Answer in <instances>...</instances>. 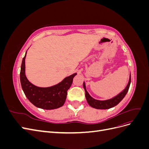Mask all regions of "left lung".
I'll return each instance as SVG.
<instances>
[{
	"mask_svg": "<svg viewBox=\"0 0 149 149\" xmlns=\"http://www.w3.org/2000/svg\"><path fill=\"white\" fill-rule=\"evenodd\" d=\"M130 81H131V76H130V74L129 82L127 83V85L126 86V87L125 88V89L123 90V91H121L119 94H118V95L114 96V97L109 99V100H104V101L95 100V99H94L93 97H92L91 96H90L89 94L87 91L86 88L85 83L84 82H83V88L85 91V96H86V98L88 103L89 104V105L90 106H91L92 107L95 108V109H107L116 106L123 100V98L125 97L126 94H127V93L128 92V90L130 84Z\"/></svg>",
	"mask_w": 149,
	"mask_h": 149,
	"instance_id": "1",
	"label": "left lung"
}]
</instances>
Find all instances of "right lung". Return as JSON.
<instances>
[{
  "label": "right lung",
  "mask_w": 149,
  "mask_h": 149,
  "mask_svg": "<svg viewBox=\"0 0 149 149\" xmlns=\"http://www.w3.org/2000/svg\"><path fill=\"white\" fill-rule=\"evenodd\" d=\"M26 52L22 60L20 73L21 86L26 97L35 106L41 109L51 110L61 107L66 101L67 91L71 87L73 78L77 73L67 76L60 83L50 87L37 86L31 83L25 75Z\"/></svg>",
  "instance_id": "right-lung-1"
}]
</instances>
